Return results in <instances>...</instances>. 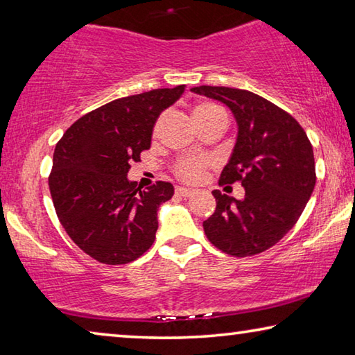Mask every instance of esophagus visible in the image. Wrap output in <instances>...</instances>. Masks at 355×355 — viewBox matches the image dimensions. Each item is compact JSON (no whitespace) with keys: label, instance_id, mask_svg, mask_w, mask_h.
<instances>
[{"label":"esophagus","instance_id":"34e87169","mask_svg":"<svg viewBox=\"0 0 355 355\" xmlns=\"http://www.w3.org/2000/svg\"><path fill=\"white\" fill-rule=\"evenodd\" d=\"M175 194L180 197H191L196 194L194 189H188V188H177L175 189Z\"/></svg>","mask_w":355,"mask_h":355}]
</instances>
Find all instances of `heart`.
<instances>
[{"label":"heart","instance_id":"obj_1","mask_svg":"<svg viewBox=\"0 0 355 355\" xmlns=\"http://www.w3.org/2000/svg\"><path fill=\"white\" fill-rule=\"evenodd\" d=\"M216 114H225L224 110L216 103H211V101H203V103H199L194 111H192V117L197 122L200 119H207L216 116ZM159 128V122L156 123L155 127V135L158 133ZM211 166V159L208 158H182L177 161L175 167H173V172H175L177 178L183 180L186 183H197L199 180H202L203 173Z\"/></svg>","mask_w":355,"mask_h":355}]
</instances>
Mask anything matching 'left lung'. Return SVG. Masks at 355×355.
I'll return each mask as SVG.
<instances>
[{
	"mask_svg": "<svg viewBox=\"0 0 355 355\" xmlns=\"http://www.w3.org/2000/svg\"><path fill=\"white\" fill-rule=\"evenodd\" d=\"M192 92L219 100L238 122V139L219 184L241 183L243 200L213 191L216 211L203 220L209 243L233 257L272 248L296 224L315 189L313 147L291 114L254 92L199 86Z\"/></svg>",
	"mask_w": 355,
	"mask_h": 355,
	"instance_id": "1",
	"label": "left lung"
}]
</instances>
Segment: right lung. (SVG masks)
Returning a JSON list of instances; mask_svg holds the SVG:
<instances>
[{
    "mask_svg": "<svg viewBox=\"0 0 355 355\" xmlns=\"http://www.w3.org/2000/svg\"><path fill=\"white\" fill-rule=\"evenodd\" d=\"M184 84L130 95L84 114L59 139L48 177L53 205L67 235L105 264H127L147 252L158 230V208L173 186L146 191L127 173L150 148L156 119Z\"/></svg>",
    "mask_w": 355,
    "mask_h": 355,
    "instance_id": "obj_1",
    "label": "right lung"
}]
</instances>
